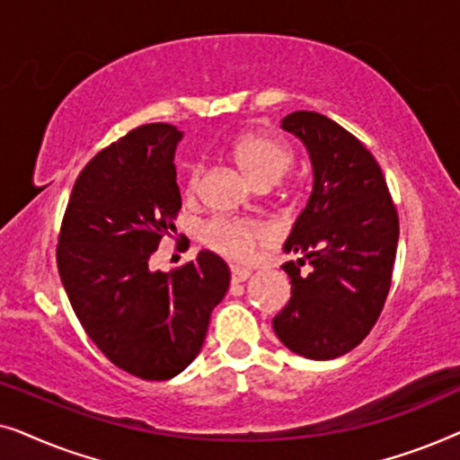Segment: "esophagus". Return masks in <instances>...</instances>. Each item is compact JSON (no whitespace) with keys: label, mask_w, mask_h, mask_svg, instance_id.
<instances>
[{"label":"esophagus","mask_w":460,"mask_h":460,"mask_svg":"<svg viewBox=\"0 0 460 460\" xmlns=\"http://www.w3.org/2000/svg\"><path fill=\"white\" fill-rule=\"evenodd\" d=\"M230 274H232V282H244L251 276V270L241 268V266H232Z\"/></svg>","instance_id":"obj_1"}]
</instances>
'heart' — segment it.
<instances>
[{
	"mask_svg": "<svg viewBox=\"0 0 460 460\" xmlns=\"http://www.w3.org/2000/svg\"><path fill=\"white\" fill-rule=\"evenodd\" d=\"M230 156L255 184L270 186L279 181L295 161L293 148L266 131H244L230 144ZM203 165L190 163L181 178L186 197H197ZM270 230L260 222L241 217H216L200 230V241L213 253L230 261H249L260 244L268 243Z\"/></svg>",
	"mask_w": 460,
	"mask_h": 460,
	"instance_id": "obj_1",
	"label": "heart"
}]
</instances>
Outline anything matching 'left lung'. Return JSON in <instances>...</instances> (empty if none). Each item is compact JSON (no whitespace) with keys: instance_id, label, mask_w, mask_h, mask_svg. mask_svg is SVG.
Listing matches in <instances>:
<instances>
[{"instance_id":"left-lung-1","label":"left lung","mask_w":460,"mask_h":460,"mask_svg":"<svg viewBox=\"0 0 460 460\" xmlns=\"http://www.w3.org/2000/svg\"><path fill=\"white\" fill-rule=\"evenodd\" d=\"M282 129L305 144L314 190L285 244L291 299L272 320L295 354L332 360L368 335L392 287L400 219L379 163L329 117L295 111ZM310 265L307 273L300 268Z\"/></svg>"}]
</instances>
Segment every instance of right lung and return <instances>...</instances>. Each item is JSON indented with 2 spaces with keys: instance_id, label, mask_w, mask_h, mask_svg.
Masks as SVG:
<instances>
[{
  "instance_id": "obj_1",
  "label": "right lung",
  "mask_w": 460,
  "mask_h": 460,
  "mask_svg": "<svg viewBox=\"0 0 460 460\" xmlns=\"http://www.w3.org/2000/svg\"><path fill=\"white\" fill-rule=\"evenodd\" d=\"M180 137L173 125L146 123L100 150L75 181L56 244L60 280L87 337L144 381L172 379L197 358L230 285L228 266L211 251L172 272L148 266L181 207Z\"/></svg>"
}]
</instances>
